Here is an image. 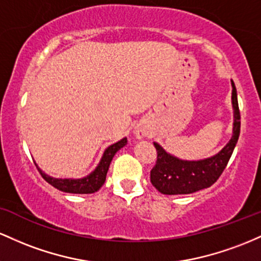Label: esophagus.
Masks as SVG:
<instances>
[{"label": "esophagus", "instance_id": "1", "mask_svg": "<svg viewBox=\"0 0 261 261\" xmlns=\"http://www.w3.org/2000/svg\"><path fill=\"white\" fill-rule=\"evenodd\" d=\"M145 134H146L145 130L143 129V128H136V136H137V138H138V139L144 138Z\"/></svg>", "mask_w": 261, "mask_h": 261}]
</instances>
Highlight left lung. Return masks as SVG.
I'll return each instance as SVG.
<instances>
[{"label":"left lung","instance_id":"1","mask_svg":"<svg viewBox=\"0 0 261 261\" xmlns=\"http://www.w3.org/2000/svg\"><path fill=\"white\" fill-rule=\"evenodd\" d=\"M232 89L233 136L218 154L203 160L190 162L166 153L158 143H154L158 158L156 164L150 171V181L158 191L164 195H187L207 189L218 180L232 156L241 133V112L233 81Z\"/></svg>","mask_w":261,"mask_h":261}]
</instances>
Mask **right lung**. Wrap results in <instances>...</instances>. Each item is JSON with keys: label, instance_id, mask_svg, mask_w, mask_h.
I'll return each mask as SVG.
<instances>
[{"label": "right lung", "instance_id": "1", "mask_svg": "<svg viewBox=\"0 0 261 261\" xmlns=\"http://www.w3.org/2000/svg\"><path fill=\"white\" fill-rule=\"evenodd\" d=\"M127 144V138H123L119 142L115 143V144L110 145L105 150L103 155L101 158V162L90 175L85 176L83 178H55L49 176V175L44 174V172L38 168V171L40 172L44 180L48 184H50L51 186H54L55 189L60 190V191L69 192V194H93V192L98 191L101 189V186L103 185L105 181H106V175L110 168V164L112 162L113 156L119 149L123 148Z\"/></svg>", "mask_w": 261, "mask_h": 261}]
</instances>
